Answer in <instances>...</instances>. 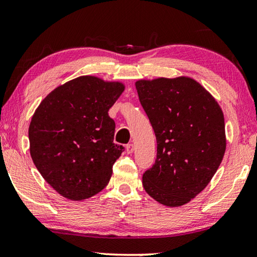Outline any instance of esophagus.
<instances>
[{
	"label": "esophagus",
	"instance_id": "1",
	"mask_svg": "<svg viewBox=\"0 0 257 257\" xmlns=\"http://www.w3.org/2000/svg\"><path fill=\"white\" fill-rule=\"evenodd\" d=\"M125 149H126V153L131 154V153H133V151H134V145L130 143V144L126 145V147H125Z\"/></svg>",
	"mask_w": 257,
	"mask_h": 257
}]
</instances>
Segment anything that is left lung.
<instances>
[{
  "instance_id": "obj_1",
  "label": "left lung",
  "mask_w": 257,
  "mask_h": 257,
  "mask_svg": "<svg viewBox=\"0 0 257 257\" xmlns=\"http://www.w3.org/2000/svg\"><path fill=\"white\" fill-rule=\"evenodd\" d=\"M157 137V160L142 178L144 190L167 207H180L204 190L226 151L224 113L191 77L135 81Z\"/></svg>"
}]
</instances>
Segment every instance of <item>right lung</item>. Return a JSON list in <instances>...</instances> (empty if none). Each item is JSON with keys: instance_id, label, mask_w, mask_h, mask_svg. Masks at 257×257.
Listing matches in <instances>:
<instances>
[{"instance_id": "1", "label": "right lung", "mask_w": 257, "mask_h": 257, "mask_svg": "<svg viewBox=\"0 0 257 257\" xmlns=\"http://www.w3.org/2000/svg\"><path fill=\"white\" fill-rule=\"evenodd\" d=\"M124 89L122 81L79 76L50 91L32 115V161L60 196L85 200L108 185L124 150L114 143L108 110Z\"/></svg>"}]
</instances>
